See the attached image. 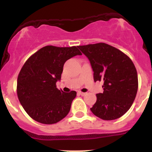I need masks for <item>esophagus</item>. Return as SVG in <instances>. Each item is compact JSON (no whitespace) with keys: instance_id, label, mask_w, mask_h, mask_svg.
<instances>
[{"instance_id":"obj_1","label":"esophagus","mask_w":152,"mask_h":152,"mask_svg":"<svg viewBox=\"0 0 152 152\" xmlns=\"http://www.w3.org/2000/svg\"><path fill=\"white\" fill-rule=\"evenodd\" d=\"M78 93H79V95H81V96H85V95H86V93H82V92H81V91L78 92Z\"/></svg>"}]
</instances>
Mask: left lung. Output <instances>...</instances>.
<instances>
[{
    "instance_id": "8db88e82",
    "label": "left lung",
    "mask_w": 152,
    "mask_h": 152,
    "mask_svg": "<svg viewBox=\"0 0 152 152\" xmlns=\"http://www.w3.org/2000/svg\"><path fill=\"white\" fill-rule=\"evenodd\" d=\"M78 48L90 61L95 82H104V92L96 94L97 100L90 110L103 120L119 118L129 110L137 92V73L132 61L103 42Z\"/></svg>"
}]
</instances>
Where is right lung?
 Segmentation results:
<instances>
[{
  "label": "right lung",
  "mask_w": 152,
  "mask_h": 152,
  "mask_svg": "<svg viewBox=\"0 0 152 152\" xmlns=\"http://www.w3.org/2000/svg\"><path fill=\"white\" fill-rule=\"evenodd\" d=\"M82 55L78 47L48 45L34 53L20 71L18 99L31 118L44 124H56L68 114L76 91L64 93L56 86L67 59Z\"/></svg>",
  "instance_id": "obj_1"
}]
</instances>
